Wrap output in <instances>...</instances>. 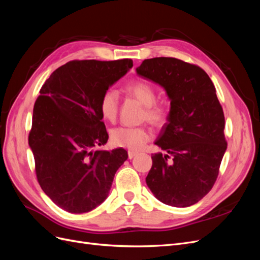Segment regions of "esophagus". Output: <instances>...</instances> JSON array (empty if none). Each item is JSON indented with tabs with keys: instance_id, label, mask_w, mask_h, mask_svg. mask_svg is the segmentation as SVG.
Masks as SVG:
<instances>
[{
	"instance_id": "1",
	"label": "esophagus",
	"mask_w": 260,
	"mask_h": 260,
	"mask_svg": "<svg viewBox=\"0 0 260 260\" xmlns=\"http://www.w3.org/2000/svg\"><path fill=\"white\" fill-rule=\"evenodd\" d=\"M138 155V152H135V151H128V157L129 159H132L133 157Z\"/></svg>"
}]
</instances>
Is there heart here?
Instances as JSON below:
<instances>
[{
	"instance_id": "b5f03b06",
	"label": "heart",
	"mask_w": 260,
	"mask_h": 260,
	"mask_svg": "<svg viewBox=\"0 0 260 260\" xmlns=\"http://www.w3.org/2000/svg\"><path fill=\"white\" fill-rule=\"evenodd\" d=\"M125 92L145 106L144 117L156 125L166 120L167 111L162 105L156 104V91L145 81H136L125 86ZM119 106V94L116 90H107L100 101V111L104 119L114 121ZM152 138V132L146 127H118L111 131V141L114 145L129 149H140Z\"/></svg>"
}]
</instances>
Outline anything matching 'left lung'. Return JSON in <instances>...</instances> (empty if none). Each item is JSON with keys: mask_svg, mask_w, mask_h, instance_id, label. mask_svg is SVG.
I'll return each instance as SVG.
<instances>
[{"mask_svg": "<svg viewBox=\"0 0 260 260\" xmlns=\"http://www.w3.org/2000/svg\"><path fill=\"white\" fill-rule=\"evenodd\" d=\"M137 74L159 84L170 101L167 122L155 141L166 154L152 155L146 184L166 205H194L215 184L226 149L215 85L202 68L174 57L145 59Z\"/></svg>", "mask_w": 260, "mask_h": 260, "instance_id": "1", "label": "left lung"}]
</instances>
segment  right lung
I'll return each instance as SVG.
<instances>
[{
	"mask_svg": "<svg viewBox=\"0 0 260 260\" xmlns=\"http://www.w3.org/2000/svg\"><path fill=\"white\" fill-rule=\"evenodd\" d=\"M131 59L73 60L52 73L34 107L29 146L43 192L73 214L91 211L109 194L116 171L127 160L123 148L107 143L100 101L132 68Z\"/></svg>",
	"mask_w": 260,
	"mask_h": 260,
	"instance_id": "right-lung-1",
	"label": "right lung"
}]
</instances>
